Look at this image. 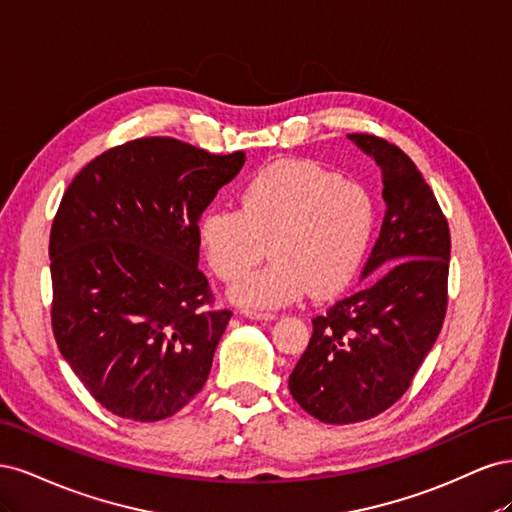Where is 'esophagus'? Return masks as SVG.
<instances>
[{
	"instance_id": "obj_1",
	"label": "esophagus",
	"mask_w": 512,
	"mask_h": 512,
	"mask_svg": "<svg viewBox=\"0 0 512 512\" xmlns=\"http://www.w3.org/2000/svg\"><path fill=\"white\" fill-rule=\"evenodd\" d=\"M243 316L250 320H275V314L271 312H256V309H243Z\"/></svg>"
}]
</instances>
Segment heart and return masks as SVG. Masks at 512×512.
Returning a JSON list of instances; mask_svg holds the SVG:
<instances>
[{
	"mask_svg": "<svg viewBox=\"0 0 512 512\" xmlns=\"http://www.w3.org/2000/svg\"><path fill=\"white\" fill-rule=\"evenodd\" d=\"M241 209L211 207L198 241L213 273L237 280L264 255L274 260L230 290L245 307H282L312 288L331 297L354 282L376 237V203L361 183L318 164L277 162L247 181Z\"/></svg>",
	"mask_w": 512,
	"mask_h": 512,
	"instance_id": "1",
	"label": "heart"
}]
</instances>
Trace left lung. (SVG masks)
I'll list each match as a JSON object with an SVG mask.
<instances>
[{
	"label": "left lung",
	"mask_w": 512,
	"mask_h": 512,
	"mask_svg": "<svg viewBox=\"0 0 512 512\" xmlns=\"http://www.w3.org/2000/svg\"><path fill=\"white\" fill-rule=\"evenodd\" d=\"M382 173L386 203L367 286L312 320V339L288 389L314 418L348 425L378 416L404 395L446 316L451 232L436 196L399 147L348 134Z\"/></svg>",
	"instance_id": "left-lung-1"
}]
</instances>
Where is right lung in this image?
Wrapping results in <instances>:
<instances>
[{"label":"right lung","instance_id":"right-lung-1","mask_svg":"<svg viewBox=\"0 0 512 512\" xmlns=\"http://www.w3.org/2000/svg\"><path fill=\"white\" fill-rule=\"evenodd\" d=\"M245 153L168 136L104 151L72 179L51 228L53 335L98 404L162 421L203 389L232 316L211 307L198 220Z\"/></svg>","mask_w":512,"mask_h":512}]
</instances>
